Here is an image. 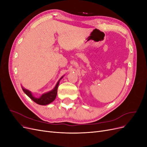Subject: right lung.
<instances>
[{
  "label": "right lung",
  "mask_w": 147,
  "mask_h": 147,
  "mask_svg": "<svg viewBox=\"0 0 147 147\" xmlns=\"http://www.w3.org/2000/svg\"><path fill=\"white\" fill-rule=\"evenodd\" d=\"M64 76L61 77V78L59 80L58 82H57L56 84L55 85V88L53 89L52 90L43 93L41 95L40 97H36L32 95V92L30 91L29 90H27V89H25L24 87H22V90L24 91L25 94L27 95L29 97L32 99L34 102H35V103H37V104L39 105H46L49 104L51 103L52 102L55 100L56 99V96H57V88H58L59 82L63 78Z\"/></svg>",
  "instance_id": "add662e5"
}]
</instances>
